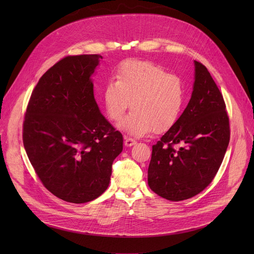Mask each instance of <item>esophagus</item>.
<instances>
[{"label": "esophagus", "instance_id": "obj_1", "mask_svg": "<svg viewBox=\"0 0 254 254\" xmlns=\"http://www.w3.org/2000/svg\"><path fill=\"white\" fill-rule=\"evenodd\" d=\"M125 144H126V146H132V145L136 144V140L125 136Z\"/></svg>", "mask_w": 254, "mask_h": 254}]
</instances>
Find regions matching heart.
Wrapping results in <instances>:
<instances>
[{"label": "heart", "mask_w": 254, "mask_h": 254, "mask_svg": "<svg viewBox=\"0 0 254 254\" xmlns=\"http://www.w3.org/2000/svg\"><path fill=\"white\" fill-rule=\"evenodd\" d=\"M114 79L106 82L103 101L107 116L123 119L131 102V112L120 127L135 136L170 129L179 119L185 100L182 79L150 62L127 60L119 64Z\"/></svg>", "instance_id": "1"}]
</instances>
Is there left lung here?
<instances>
[{
    "label": "left lung",
    "instance_id": "obj_1",
    "mask_svg": "<svg viewBox=\"0 0 254 254\" xmlns=\"http://www.w3.org/2000/svg\"><path fill=\"white\" fill-rule=\"evenodd\" d=\"M190 103L177 123L152 146L148 185L169 201L203 191L214 179L229 146L231 128L225 103L206 66L194 61Z\"/></svg>",
    "mask_w": 254,
    "mask_h": 254
}]
</instances>
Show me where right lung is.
Returning <instances> with one entry per match:
<instances>
[{
  "label": "right lung",
  "instance_id": "obj_1",
  "mask_svg": "<svg viewBox=\"0 0 254 254\" xmlns=\"http://www.w3.org/2000/svg\"><path fill=\"white\" fill-rule=\"evenodd\" d=\"M100 55L68 56L35 86L23 119L22 141L37 176L65 202L82 204L108 188L124 138L101 114L90 76Z\"/></svg>",
  "mask_w": 254,
  "mask_h": 254
}]
</instances>
